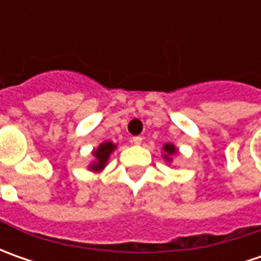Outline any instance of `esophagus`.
I'll return each instance as SVG.
<instances>
[{"label":"esophagus","instance_id":"obj_1","mask_svg":"<svg viewBox=\"0 0 261 261\" xmlns=\"http://www.w3.org/2000/svg\"><path fill=\"white\" fill-rule=\"evenodd\" d=\"M132 144L141 145V144H142V136H134V138H132Z\"/></svg>","mask_w":261,"mask_h":261}]
</instances>
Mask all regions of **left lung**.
I'll return each instance as SVG.
<instances>
[{
  "label": "left lung",
  "mask_w": 261,
  "mask_h": 261,
  "mask_svg": "<svg viewBox=\"0 0 261 261\" xmlns=\"http://www.w3.org/2000/svg\"><path fill=\"white\" fill-rule=\"evenodd\" d=\"M163 151H164V158H166V161H171L170 156L177 152V149H175V146L173 145V144H166V145L163 146Z\"/></svg>",
  "instance_id": "left-lung-1"
}]
</instances>
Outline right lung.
Returning a JSON list of instances; mask_svg holds the SVG:
<instances>
[{
	"label": "right lung",
	"mask_w": 261,
	"mask_h": 261,
	"mask_svg": "<svg viewBox=\"0 0 261 261\" xmlns=\"http://www.w3.org/2000/svg\"><path fill=\"white\" fill-rule=\"evenodd\" d=\"M115 149L116 145L113 142H110V141L103 142V144L98 146L94 152H93V155L95 156V161L90 166V170H91V171H95V173H97V171H101L106 167V164H107L110 154H112Z\"/></svg>",
	"instance_id": "obj_1"
}]
</instances>
